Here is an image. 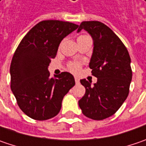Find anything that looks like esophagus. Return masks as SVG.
<instances>
[{
  "instance_id": "1",
  "label": "esophagus",
  "mask_w": 146,
  "mask_h": 146,
  "mask_svg": "<svg viewBox=\"0 0 146 146\" xmlns=\"http://www.w3.org/2000/svg\"><path fill=\"white\" fill-rule=\"evenodd\" d=\"M74 79H75V82H76V83H77V84H78V83H79V78H77V77H75V78H74Z\"/></svg>"
}]
</instances>
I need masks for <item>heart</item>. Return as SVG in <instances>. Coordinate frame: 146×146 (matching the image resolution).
Masks as SVG:
<instances>
[{"instance_id":"obj_1","label":"heart","mask_w":146,"mask_h":146,"mask_svg":"<svg viewBox=\"0 0 146 146\" xmlns=\"http://www.w3.org/2000/svg\"><path fill=\"white\" fill-rule=\"evenodd\" d=\"M81 65H82V64L80 62H78V61H72V62L68 63V69L70 71H72L73 73H77V72H78L80 70Z\"/></svg>"}]
</instances>
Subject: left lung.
<instances>
[{
	"mask_svg": "<svg viewBox=\"0 0 146 146\" xmlns=\"http://www.w3.org/2000/svg\"><path fill=\"white\" fill-rule=\"evenodd\" d=\"M82 29L94 41L89 67L97 82L92 86L86 79L80 81L86 93L78 105L86 117L103 120L114 114L128 96L132 78L130 55L120 38L103 23L84 21L78 32Z\"/></svg>",
	"mask_w": 146,
	"mask_h": 146,
	"instance_id": "left-lung-1",
	"label": "left lung"
}]
</instances>
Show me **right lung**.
Instances as JSON below:
<instances>
[{"mask_svg": "<svg viewBox=\"0 0 146 146\" xmlns=\"http://www.w3.org/2000/svg\"><path fill=\"white\" fill-rule=\"evenodd\" d=\"M78 25L60 20H43L29 30L19 44L10 64V87L20 110L35 120L56 116L62 100L75 85L71 73L50 78L48 66L61 41Z\"/></svg>", "mask_w": 146, "mask_h": 146, "instance_id": "1", "label": "right lung"}]
</instances>
